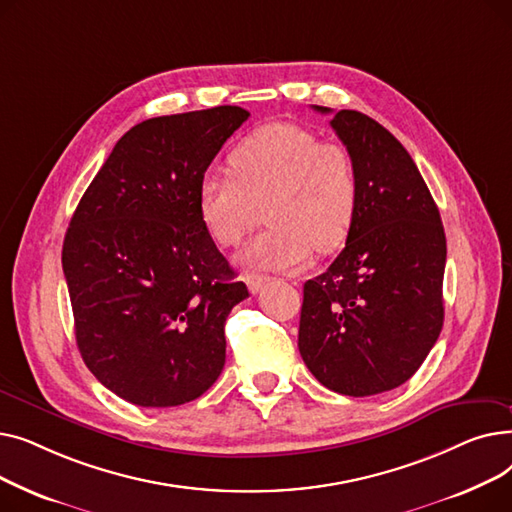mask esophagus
Instances as JSON below:
<instances>
[{
  "instance_id": "obj_1",
  "label": "esophagus",
  "mask_w": 512,
  "mask_h": 512,
  "mask_svg": "<svg viewBox=\"0 0 512 512\" xmlns=\"http://www.w3.org/2000/svg\"><path fill=\"white\" fill-rule=\"evenodd\" d=\"M267 282H270V276H249L247 284L251 292H259Z\"/></svg>"
}]
</instances>
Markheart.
Segmentation results:
<instances>
[{
    "instance_id": "obj_1",
    "label": "heart",
    "mask_w": 512,
    "mask_h": 512,
    "mask_svg": "<svg viewBox=\"0 0 512 512\" xmlns=\"http://www.w3.org/2000/svg\"><path fill=\"white\" fill-rule=\"evenodd\" d=\"M232 174L205 172L197 205L201 222L222 247H238L265 222L240 261L255 270H299L311 255L338 249L359 207L357 166L344 147L321 143L297 124H267L228 157Z\"/></svg>"
}]
</instances>
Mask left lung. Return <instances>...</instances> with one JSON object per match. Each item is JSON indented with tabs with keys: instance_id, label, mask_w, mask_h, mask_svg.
I'll use <instances>...</instances> for the list:
<instances>
[{
	"instance_id": "obj_1",
	"label": "left lung",
	"mask_w": 512,
	"mask_h": 512,
	"mask_svg": "<svg viewBox=\"0 0 512 512\" xmlns=\"http://www.w3.org/2000/svg\"><path fill=\"white\" fill-rule=\"evenodd\" d=\"M330 124L357 166L359 207L342 253L303 286L299 351L319 384L371 396L405 384L440 336L446 236L392 132L355 110Z\"/></svg>"
}]
</instances>
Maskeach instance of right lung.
Wrapping results in <instances>:
<instances>
[{"mask_svg":"<svg viewBox=\"0 0 512 512\" xmlns=\"http://www.w3.org/2000/svg\"><path fill=\"white\" fill-rule=\"evenodd\" d=\"M249 118L238 105L132 126L80 199L62 267L78 351L137 407H178L218 380L224 324L249 297L201 222L199 180Z\"/></svg>","mask_w":512,"mask_h":512,"instance_id":"1","label":"right lung"}]
</instances>
